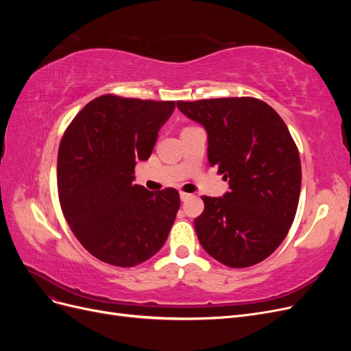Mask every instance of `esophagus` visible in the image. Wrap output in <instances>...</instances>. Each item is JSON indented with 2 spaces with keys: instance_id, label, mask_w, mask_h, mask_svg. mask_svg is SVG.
Segmentation results:
<instances>
[{
  "instance_id": "obj_1",
  "label": "esophagus",
  "mask_w": 351,
  "mask_h": 351,
  "mask_svg": "<svg viewBox=\"0 0 351 351\" xmlns=\"http://www.w3.org/2000/svg\"><path fill=\"white\" fill-rule=\"evenodd\" d=\"M190 197H192V195H189V193H184V192H182V193H180V199H182V202H186V200H189Z\"/></svg>"
}]
</instances>
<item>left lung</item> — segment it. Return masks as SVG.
<instances>
[{
    "label": "left lung",
    "instance_id": "obj_1",
    "mask_svg": "<svg viewBox=\"0 0 351 351\" xmlns=\"http://www.w3.org/2000/svg\"><path fill=\"white\" fill-rule=\"evenodd\" d=\"M187 119L205 127L208 159L230 190L204 196L195 219L202 247L231 268L267 259L289 232L302 187L297 146L281 117L254 98L177 102Z\"/></svg>",
    "mask_w": 351,
    "mask_h": 351
}]
</instances>
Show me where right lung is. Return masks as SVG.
I'll list each match as a JSON object with an SVG mask.
<instances>
[{
  "label": "right lung",
  "mask_w": 351,
  "mask_h": 351,
  "mask_svg": "<svg viewBox=\"0 0 351 351\" xmlns=\"http://www.w3.org/2000/svg\"><path fill=\"white\" fill-rule=\"evenodd\" d=\"M174 101L104 95L90 101L62 136L57 182L62 214L95 258L136 267L164 246L180 196L133 184L134 167L151 156Z\"/></svg>",
  "instance_id": "obj_1"
}]
</instances>
